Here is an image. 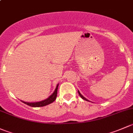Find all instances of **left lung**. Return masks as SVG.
Segmentation results:
<instances>
[{
    "mask_svg": "<svg viewBox=\"0 0 133 133\" xmlns=\"http://www.w3.org/2000/svg\"><path fill=\"white\" fill-rule=\"evenodd\" d=\"M78 93H79V95H80V97H81V98H83V99L85 100V101H89V102H90V101H88V99H87V98H85V97H83V95H81V94H80V92H79V91H78Z\"/></svg>",
    "mask_w": 133,
    "mask_h": 133,
    "instance_id": "8db88e82",
    "label": "left lung"
}]
</instances>
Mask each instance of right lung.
<instances>
[{
  "instance_id": "obj_1",
  "label": "right lung",
  "mask_w": 133,
  "mask_h": 133,
  "mask_svg": "<svg viewBox=\"0 0 133 133\" xmlns=\"http://www.w3.org/2000/svg\"><path fill=\"white\" fill-rule=\"evenodd\" d=\"M57 88H58V84L57 85L56 88V90H54V93L50 95L46 99L44 100V101H40V102H24V101H22V102H24L25 104L28 105V106H31V107H42V106H46V105L52 103V102H54L56 100L57 97Z\"/></svg>"
}]
</instances>
